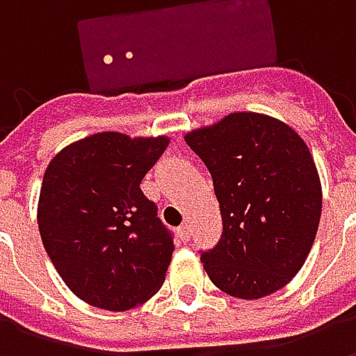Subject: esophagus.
I'll list each match as a JSON object with an SVG mask.
<instances>
[{
  "label": "esophagus",
  "instance_id": "obj_1",
  "mask_svg": "<svg viewBox=\"0 0 356 356\" xmlns=\"http://www.w3.org/2000/svg\"><path fill=\"white\" fill-rule=\"evenodd\" d=\"M179 234H181V238L185 240V242H188V238H191V225H188V223L181 225V229H179Z\"/></svg>",
  "mask_w": 356,
  "mask_h": 356
}]
</instances>
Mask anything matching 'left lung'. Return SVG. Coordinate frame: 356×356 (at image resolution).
Masks as SVG:
<instances>
[{"mask_svg":"<svg viewBox=\"0 0 356 356\" xmlns=\"http://www.w3.org/2000/svg\"><path fill=\"white\" fill-rule=\"evenodd\" d=\"M185 140L211 173L223 219L221 240L200 257L209 280L238 299L284 288L321 223V177L305 140L257 112H232Z\"/></svg>","mask_w":356,"mask_h":356,"instance_id":"1","label":"left lung"}]
</instances>
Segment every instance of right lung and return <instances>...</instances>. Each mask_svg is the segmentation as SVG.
<instances>
[{"mask_svg": "<svg viewBox=\"0 0 356 356\" xmlns=\"http://www.w3.org/2000/svg\"><path fill=\"white\" fill-rule=\"evenodd\" d=\"M168 145L165 135L95 133L63 148L45 170L38 202L43 248L89 305L127 311L162 288L175 246L140 181Z\"/></svg>", "mask_w": 356, "mask_h": 356, "instance_id": "right-lung-1", "label": "right lung"}]
</instances>
